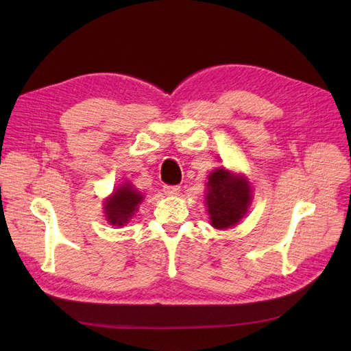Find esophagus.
Returning a JSON list of instances; mask_svg holds the SVG:
<instances>
[{"mask_svg":"<svg viewBox=\"0 0 351 351\" xmlns=\"http://www.w3.org/2000/svg\"><path fill=\"white\" fill-rule=\"evenodd\" d=\"M164 193L168 196H177L180 193V186H164Z\"/></svg>","mask_w":351,"mask_h":351,"instance_id":"esophagus-1","label":"esophagus"}]
</instances>
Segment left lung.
Segmentation results:
<instances>
[{
	"label": "left lung",
	"instance_id": "obj_1",
	"mask_svg": "<svg viewBox=\"0 0 351 351\" xmlns=\"http://www.w3.org/2000/svg\"><path fill=\"white\" fill-rule=\"evenodd\" d=\"M252 187L249 180L231 173L224 167L217 168L208 176L206 208L210 226L226 230L239 224L252 204Z\"/></svg>",
	"mask_w": 351,
	"mask_h": 351
}]
</instances>
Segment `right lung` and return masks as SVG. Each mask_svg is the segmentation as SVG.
<instances>
[{
	"instance_id": "1",
	"label": "right lung",
	"mask_w": 351,
	"mask_h": 351,
	"mask_svg": "<svg viewBox=\"0 0 351 351\" xmlns=\"http://www.w3.org/2000/svg\"><path fill=\"white\" fill-rule=\"evenodd\" d=\"M142 200L143 195L139 190H136L130 183H123L104 202V210L107 221L115 227L125 226L137 212V208L142 204Z\"/></svg>"
}]
</instances>
